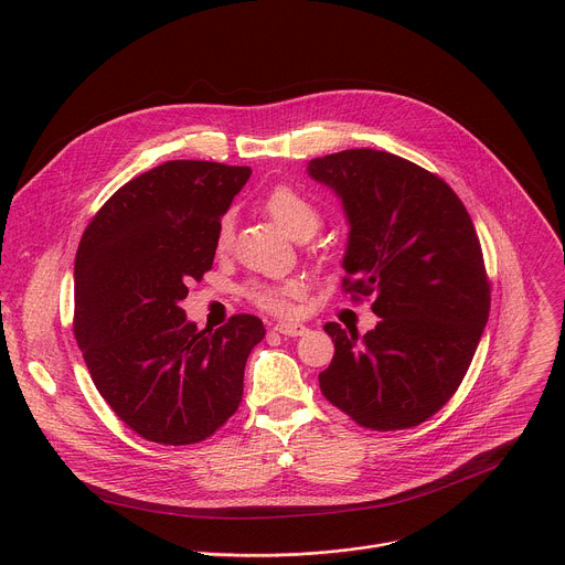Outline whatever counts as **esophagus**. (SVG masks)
Instances as JSON below:
<instances>
[{"mask_svg": "<svg viewBox=\"0 0 565 565\" xmlns=\"http://www.w3.org/2000/svg\"><path fill=\"white\" fill-rule=\"evenodd\" d=\"M275 331L281 335H288V338H297V335H303L308 329L303 324H299V321H277Z\"/></svg>", "mask_w": 565, "mask_h": 565, "instance_id": "34e87169", "label": "esophagus"}]
</instances>
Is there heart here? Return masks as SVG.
<instances>
[{
  "instance_id": "obj_1",
  "label": "heart",
  "mask_w": 565,
  "mask_h": 565,
  "mask_svg": "<svg viewBox=\"0 0 565 565\" xmlns=\"http://www.w3.org/2000/svg\"><path fill=\"white\" fill-rule=\"evenodd\" d=\"M264 210L292 238L299 232H306V230L317 232V227H319L317 207L288 185H279V188L270 190L264 199ZM230 244H232V218L223 216L221 223H218V230H216V248L223 253V250L230 248ZM301 292H303V286L299 281H288L279 288L264 286V284H253L246 290V295L257 306H262L266 310H273V312H290L292 301L299 299Z\"/></svg>"
}]
</instances>
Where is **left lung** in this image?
I'll return each instance as SVG.
<instances>
[{"label": "left lung", "mask_w": 565, "mask_h": 565, "mask_svg": "<svg viewBox=\"0 0 565 565\" xmlns=\"http://www.w3.org/2000/svg\"><path fill=\"white\" fill-rule=\"evenodd\" d=\"M306 172L340 199L344 288L373 295L380 317L364 335L329 321L319 388L362 427H416L454 395L490 317L473 223L443 179L388 151L344 149Z\"/></svg>", "instance_id": "obj_1"}]
</instances>
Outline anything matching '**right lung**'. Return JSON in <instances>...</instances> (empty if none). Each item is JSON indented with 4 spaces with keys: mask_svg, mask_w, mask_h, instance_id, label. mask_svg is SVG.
<instances>
[{
    "mask_svg": "<svg viewBox=\"0 0 565 565\" xmlns=\"http://www.w3.org/2000/svg\"><path fill=\"white\" fill-rule=\"evenodd\" d=\"M250 168L168 160L125 183L75 255V342L116 416L151 443L212 436L244 395L266 335L255 315L199 331L181 301L212 268L216 230Z\"/></svg>",
    "mask_w": 565,
    "mask_h": 565,
    "instance_id": "right-lung-1",
    "label": "right lung"
}]
</instances>
